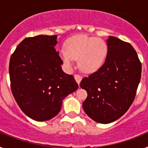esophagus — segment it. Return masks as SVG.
Wrapping results in <instances>:
<instances>
[{
    "instance_id": "34e87169",
    "label": "esophagus",
    "mask_w": 148,
    "mask_h": 148,
    "mask_svg": "<svg viewBox=\"0 0 148 148\" xmlns=\"http://www.w3.org/2000/svg\"><path fill=\"white\" fill-rule=\"evenodd\" d=\"M74 77H75V81H76V82L78 83V85H79V84H80L81 81H82V77L79 75H74Z\"/></svg>"
}]
</instances>
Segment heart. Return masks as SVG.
<instances>
[{"instance_id": "heart-1", "label": "heart", "mask_w": 148, "mask_h": 148, "mask_svg": "<svg viewBox=\"0 0 148 148\" xmlns=\"http://www.w3.org/2000/svg\"><path fill=\"white\" fill-rule=\"evenodd\" d=\"M108 47L103 39L86 35H77L65 42V49L60 50V57L66 68L72 69L74 59H78L81 70L92 73L101 67L108 56Z\"/></svg>"}]
</instances>
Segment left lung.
<instances>
[{"label": "left lung", "instance_id": "1", "mask_svg": "<svg viewBox=\"0 0 148 148\" xmlns=\"http://www.w3.org/2000/svg\"><path fill=\"white\" fill-rule=\"evenodd\" d=\"M107 44L104 64L80 84L87 92L84 110L101 124L113 122L127 111L135 99L142 74V64L131 44L113 36H109Z\"/></svg>", "mask_w": 148, "mask_h": 148}]
</instances>
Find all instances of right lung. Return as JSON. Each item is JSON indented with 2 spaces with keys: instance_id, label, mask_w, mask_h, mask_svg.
<instances>
[{
  "instance_id": "add662e5",
  "label": "right lung",
  "mask_w": 148,
  "mask_h": 148,
  "mask_svg": "<svg viewBox=\"0 0 148 148\" xmlns=\"http://www.w3.org/2000/svg\"><path fill=\"white\" fill-rule=\"evenodd\" d=\"M57 35L27 38L18 44L10 61L11 90L23 113L44 121L61 110L62 101L78 85L62 70V60L55 48Z\"/></svg>"
}]
</instances>
